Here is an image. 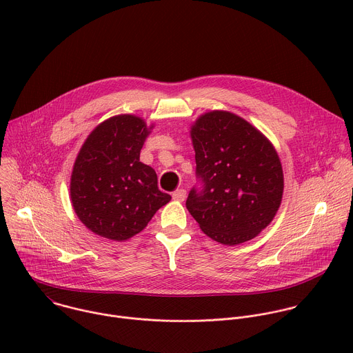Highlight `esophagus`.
Masks as SVG:
<instances>
[{
  "instance_id": "obj_1",
  "label": "esophagus",
  "mask_w": 353,
  "mask_h": 353,
  "mask_svg": "<svg viewBox=\"0 0 353 353\" xmlns=\"http://www.w3.org/2000/svg\"><path fill=\"white\" fill-rule=\"evenodd\" d=\"M185 195H187V191L183 190V188L176 190V191L172 194L173 199H176V201H184V199H185Z\"/></svg>"
}]
</instances>
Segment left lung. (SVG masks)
Returning a JSON list of instances; mask_svg holds the SVG:
<instances>
[{
    "label": "left lung",
    "mask_w": 353,
    "mask_h": 353,
    "mask_svg": "<svg viewBox=\"0 0 353 353\" xmlns=\"http://www.w3.org/2000/svg\"><path fill=\"white\" fill-rule=\"evenodd\" d=\"M195 173L185 207L201 230L234 245L254 239L281 205L283 172L272 143L244 119L222 110L191 127Z\"/></svg>",
    "instance_id": "obj_1"
}]
</instances>
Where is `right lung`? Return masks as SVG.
<instances>
[{"mask_svg":"<svg viewBox=\"0 0 353 353\" xmlns=\"http://www.w3.org/2000/svg\"><path fill=\"white\" fill-rule=\"evenodd\" d=\"M152 127L141 117L120 114L100 123L83 142L70 192L77 216L90 232L127 240L172 199L159 190L155 170L139 162Z\"/></svg>","mask_w":353,"mask_h":353,"instance_id":"add662e5","label":"right lung"}]
</instances>
